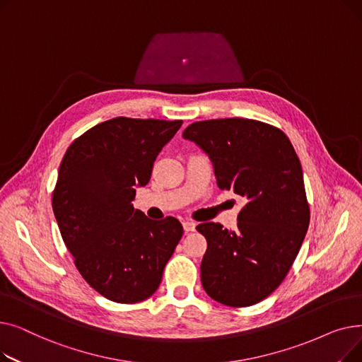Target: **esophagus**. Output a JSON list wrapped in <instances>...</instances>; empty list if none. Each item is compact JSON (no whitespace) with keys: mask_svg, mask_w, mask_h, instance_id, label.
I'll return each mask as SVG.
<instances>
[{"mask_svg":"<svg viewBox=\"0 0 362 362\" xmlns=\"http://www.w3.org/2000/svg\"><path fill=\"white\" fill-rule=\"evenodd\" d=\"M195 227H197V223H194V221H183V229H185V232H194L195 230Z\"/></svg>","mask_w":362,"mask_h":362,"instance_id":"1","label":"esophagus"}]
</instances>
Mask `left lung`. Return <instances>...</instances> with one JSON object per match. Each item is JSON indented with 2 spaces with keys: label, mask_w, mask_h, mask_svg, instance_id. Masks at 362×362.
<instances>
[{
  "label": "left lung",
  "mask_w": 362,
  "mask_h": 362,
  "mask_svg": "<svg viewBox=\"0 0 362 362\" xmlns=\"http://www.w3.org/2000/svg\"><path fill=\"white\" fill-rule=\"evenodd\" d=\"M214 167L220 189L246 199L235 230L206 221L201 281L208 296L229 307H250L286 277L310 224V206L296 152L281 130L250 119L187 126Z\"/></svg>",
  "instance_id": "1"
}]
</instances>
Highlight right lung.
Segmentation results:
<instances>
[{
	"label": "right lung",
	"instance_id": "1",
	"mask_svg": "<svg viewBox=\"0 0 362 362\" xmlns=\"http://www.w3.org/2000/svg\"><path fill=\"white\" fill-rule=\"evenodd\" d=\"M180 126L111 119L85 132L63 157L54 216L79 273L110 300L135 303L154 295L183 235L177 218L151 220L132 204Z\"/></svg>",
	"mask_w": 362,
	"mask_h": 362
}]
</instances>
